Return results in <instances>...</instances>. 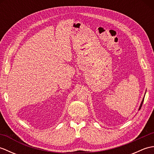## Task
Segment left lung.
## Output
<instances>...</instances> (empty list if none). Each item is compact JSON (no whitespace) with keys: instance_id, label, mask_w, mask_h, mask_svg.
Listing matches in <instances>:
<instances>
[{"instance_id":"8db88e82","label":"left lung","mask_w":154,"mask_h":154,"mask_svg":"<svg viewBox=\"0 0 154 154\" xmlns=\"http://www.w3.org/2000/svg\"><path fill=\"white\" fill-rule=\"evenodd\" d=\"M145 94H146V93H145ZM144 97H145V95H144V97H143V99H142V102H141V104H140V107H139V109H138V110H140V109H141V107H142V104H143V100H144Z\"/></svg>"}]
</instances>
